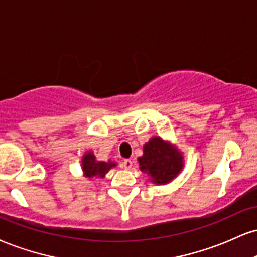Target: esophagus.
I'll use <instances>...</instances> for the list:
<instances>
[{
	"label": "esophagus",
	"mask_w": 257,
	"mask_h": 257,
	"mask_svg": "<svg viewBox=\"0 0 257 257\" xmlns=\"http://www.w3.org/2000/svg\"><path fill=\"white\" fill-rule=\"evenodd\" d=\"M133 166V162L131 159H124L122 162V168H124L125 170H131Z\"/></svg>",
	"instance_id": "1"
}]
</instances>
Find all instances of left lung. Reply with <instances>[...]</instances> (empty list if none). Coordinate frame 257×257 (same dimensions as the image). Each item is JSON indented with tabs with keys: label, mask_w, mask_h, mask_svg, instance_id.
<instances>
[{
	"label": "left lung",
	"mask_w": 257,
	"mask_h": 257,
	"mask_svg": "<svg viewBox=\"0 0 257 257\" xmlns=\"http://www.w3.org/2000/svg\"><path fill=\"white\" fill-rule=\"evenodd\" d=\"M138 162L141 171L156 185L169 184L184 168L181 151L160 137H152L144 145V154L139 157Z\"/></svg>",
	"instance_id": "1"
}]
</instances>
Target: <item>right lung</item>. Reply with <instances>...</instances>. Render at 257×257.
Instances as JSON below:
<instances>
[{
  "label": "right lung",
  "mask_w": 257,
  "mask_h": 257,
  "mask_svg": "<svg viewBox=\"0 0 257 257\" xmlns=\"http://www.w3.org/2000/svg\"><path fill=\"white\" fill-rule=\"evenodd\" d=\"M116 166L117 163L112 162L111 159L106 162L98 160L92 151H86L81 159L82 176L86 178H104L107 172Z\"/></svg>",
  "instance_id": "obj_1"
}]
</instances>
